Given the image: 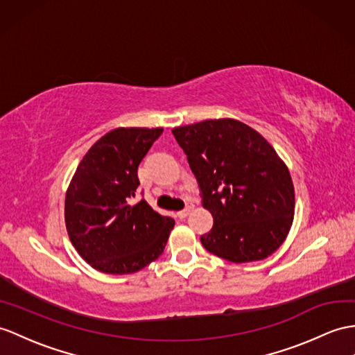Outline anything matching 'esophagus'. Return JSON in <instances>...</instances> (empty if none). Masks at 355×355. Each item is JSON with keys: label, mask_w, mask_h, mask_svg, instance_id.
I'll use <instances>...</instances> for the list:
<instances>
[{"label": "esophagus", "mask_w": 355, "mask_h": 355, "mask_svg": "<svg viewBox=\"0 0 355 355\" xmlns=\"http://www.w3.org/2000/svg\"><path fill=\"white\" fill-rule=\"evenodd\" d=\"M193 207H194V205L193 203H188L187 206H185V209H182V211H179L176 215H178V217L179 218H185L187 217V215L189 214V212H191L193 211Z\"/></svg>", "instance_id": "34e87169"}]
</instances>
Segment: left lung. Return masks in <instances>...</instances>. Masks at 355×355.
<instances>
[{"label": "left lung", "instance_id": "left-lung-1", "mask_svg": "<svg viewBox=\"0 0 355 355\" xmlns=\"http://www.w3.org/2000/svg\"><path fill=\"white\" fill-rule=\"evenodd\" d=\"M200 188L212 229L207 252L229 262L261 261L289 233L295 194L288 167L254 129L232 119L173 129Z\"/></svg>", "mask_w": 355, "mask_h": 355}]
</instances>
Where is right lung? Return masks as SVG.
I'll return each instance as SVG.
<instances>
[{
  "label": "right lung",
  "mask_w": 355,
  "mask_h": 355,
  "mask_svg": "<svg viewBox=\"0 0 355 355\" xmlns=\"http://www.w3.org/2000/svg\"><path fill=\"white\" fill-rule=\"evenodd\" d=\"M161 128H119L94 143L67 188L66 229L85 262L107 274H131L157 261L175 220L141 198L138 166Z\"/></svg>",
  "instance_id": "right-lung-1"
}]
</instances>
